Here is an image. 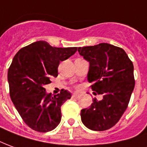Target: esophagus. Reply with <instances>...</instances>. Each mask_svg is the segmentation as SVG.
I'll return each mask as SVG.
<instances>
[{
	"label": "esophagus",
	"instance_id": "obj_1",
	"mask_svg": "<svg viewBox=\"0 0 147 147\" xmlns=\"http://www.w3.org/2000/svg\"><path fill=\"white\" fill-rule=\"evenodd\" d=\"M80 97V94H76V93H75V94L72 95V98H79Z\"/></svg>",
	"mask_w": 147,
	"mask_h": 147
}]
</instances>
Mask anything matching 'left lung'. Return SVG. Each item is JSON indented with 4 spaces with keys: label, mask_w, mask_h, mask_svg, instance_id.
<instances>
[{
    "label": "left lung",
    "mask_w": 147,
    "mask_h": 147,
    "mask_svg": "<svg viewBox=\"0 0 147 147\" xmlns=\"http://www.w3.org/2000/svg\"><path fill=\"white\" fill-rule=\"evenodd\" d=\"M80 55L90 63L88 80L92 91L102 99L81 110L83 123L92 131L108 130L119 122L127 108L134 88L133 63L123 49L101 43L78 48Z\"/></svg>",
    "instance_id": "left-lung-1"
}]
</instances>
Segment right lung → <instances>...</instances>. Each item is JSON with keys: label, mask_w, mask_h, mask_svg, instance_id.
<instances>
[{"label": "right lung", "mask_w": 147, "mask_h": 147, "mask_svg": "<svg viewBox=\"0 0 147 147\" xmlns=\"http://www.w3.org/2000/svg\"><path fill=\"white\" fill-rule=\"evenodd\" d=\"M77 48H56L36 41L20 49L8 71L10 98L27 126L38 132L55 129L61 120V106L71 98L62 89L52 96L45 85L58 76L59 62L68 59Z\"/></svg>", "instance_id": "right-lung-1"}]
</instances>
